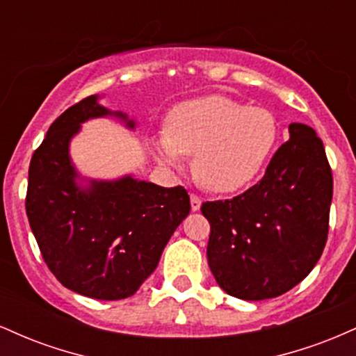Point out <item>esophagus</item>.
<instances>
[{
    "mask_svg": "<svg viewBox=\"0 0 356 356\" xmlns=\"http://www.w3.org/2000/svg\"><path fill=\"white\" fill-rule=\"evenodd\" d=\"M191 209L194 212L201 209V199H199L195 194H191Z\"/></svg>",
    "mask_w": 356,
    "mask_h": 356,
    "instance_id": "34e87169",
    "label": "esophagus"
}]
</instances>
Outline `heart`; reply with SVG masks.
<instances>
[{
    "label": "heart",
    "mask_w": 356,
    "mask_h": 356,
    "mask_svg": "<svg viewBox=\"0 0 356 356\" xmlns=\"http://www.w3.org/2000/svg\"><path fill=\"white\" fill-rule=\"evenodd\" d=\"M277 138V122L263 107H248L226 97H202L177 105L167 132L155 138V152L167 167H182L194 155L192 170L202 187L234 192L261 172Z\"/></svg>",
    "instance_id": "b5f03b06"
}]
</instances>
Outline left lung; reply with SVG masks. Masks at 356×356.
Wrapping results in <instances>:
<instances>
[{"instance_id":"left-lung-1","label":"left lung","mask_w":356,"mask_h":356,"mask_svg":"<svg viewBox=\"0 0 356 356\" xmlns=\"http://www.w3.org/2000/svg\"><path fill=\"white\" fill-rule=\"evenodd\" d=\"M289 140L266 174L229 201L204 202L211 224L207 263L227 295L281 296L312 273L328 238L333 177L312 127L289 124Z\"/></svg>"}]
</instances>
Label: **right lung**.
Returning <instances> with one entry per match:
<instances>
[{
    "instance_id": "right-lung-1",
    "label": "right lung",
    "mask_w": 356,
    "mask_h": 356,
    "mask_svg": "<svg viewBox=\"0 0 356 356\" xmlns=\"http://www.w3.org/2000/svg\"><path fill=\"white\" fill-rule=\"evenodd\" d=\"M90 95L65 110L35 150L28 170L26 216L40 251L65 288L95 300L132 296L157 268L170 236L191 211L184 187L134 175L83 177L70 157L72 138L92 118L136 120Z\"/></svg>"
}]
</instances>
